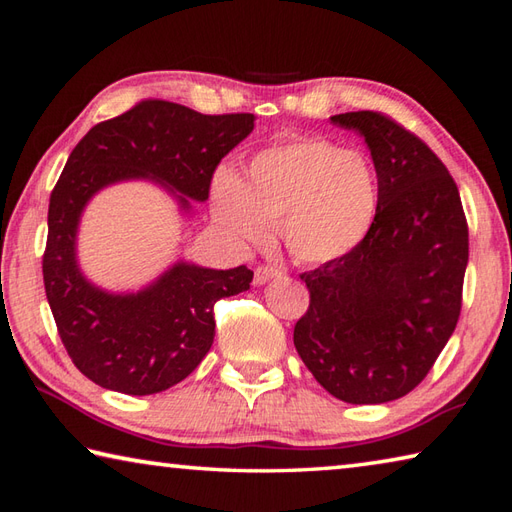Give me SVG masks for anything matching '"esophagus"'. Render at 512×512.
<instances>
[{
  "instance_id": "obj_1",
  "label": "esophagus",
  "mask_w": 512,
  "mask_h": 512,
  "mask_svg": "<svg viewBox=\"0 0 512 512\" xmlns=\"http://www.w3.org/2000/svg\"><path fill=\"white\" fill-rule=\"evenodd\" d=\"M284 277V270L281 268H275V266H259L257 270H255V286H264L266 281H270V279H281Z\"/></svg>"
}]
</instances>
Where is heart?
<instances>
[{"mask_svg": "<svg viewBox=\"0 0 512 512\" xmlns=\"http://www.w3.org/2000/svg\"><path fill=\"white\" fill-rule=\"evenodd\" d=\"M213 215L239 242H262L268 224L301 264L334 262L363 242L380 206L378 173L363 151L297 136L250 158L239 178L220 171Z\"/></svg>", "mask_w": 512, "mask_h": 512, "instance_id": "obj_1", "label": "heart"}]
</instances>
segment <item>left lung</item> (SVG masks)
<instances>
[{
    "mask_svg": "<svg viewBox=\"0 0 512 512\" xmlns=\"http://www.w3.org/2000/svg\"><path fill=\"white\" fill-rule=\"evenodd\" d=\"M332 123L365 138L380 206L352 253L301 275L310 306L295 347L334 398L380 405L422 383L458 325L469 224L458 184L416 134L367 110Z\"/></svg>",
    "mask_w": 512,
    "mask_h": 512,
    "instance_id": "8db88e82",
    "label": "left lung"
}]
</instances>
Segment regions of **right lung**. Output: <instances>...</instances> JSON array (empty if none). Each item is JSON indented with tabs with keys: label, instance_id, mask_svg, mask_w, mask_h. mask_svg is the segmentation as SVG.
<instances>
[{
	"label": "right lung",
	"instance_id": "add662e5",
	"mask_svg": "<svg viewBox=\"0 0 512 512\" xmlns=\"http://www.w3.org/2000/svg\"><path fill=\"white\" fill-rule=\"evenodd\" d=\"M253 114H200L147 99L94 125L72 149L50 195L43 286L61 343L83 376L105 389L149 396L187 378L211 350L213 306L250 288L253 270L178 262L136 295H110L76 266V228L107 184L151 178L180 195L209 200L220 160L253 132Z\"/></svg>",
	"mask_w": 512,
	"mask_h": 512
}]
</instances>
